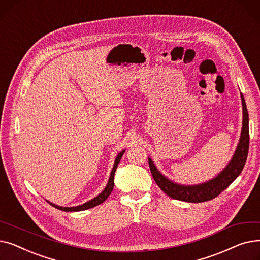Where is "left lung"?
<instances>
[{"label": "left lung", "mask_w": 260, "mask_h": 260, "mask_svg": "<svg viewBox=\"0 0 260 260\" xmlns=\"http://www.w3.org/2000/svg\"><path fill=\"white\" fill-rule=\"evenodd\" d=\"M241 101L243 109V121L238 146L228 167L219 175L215 177L214 179L199 185L177 184L170 181L162 174H160V172L156 169L153 161L148 158V165L149 169H151V173L153 175L154 180L168 196H170L173 199L182 200L186 202L209 201L217 197L220 193H222L223 190L239 176L245 165V161H247L250 144L249 114L242 93Z\"/></svg>", "instance_id": "8db88e82"}]
</instances>
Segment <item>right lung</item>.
I'll use <instances>...</instances> for the list:
<instances>
[{"label": "right lung", "instance_id": "add662e5", "mask_svg": "<svg viewBox=\"0 0 260 260\" xmlns=\"http://www.w3.org/2000/svg\"><path fill=\"white\" fill-rule=\"evenodd\" d=\"M124 152H125V151L121 152V153L117 156V158H116V160H115L114 168H113L112 173H111V177H109V179H108V183H107L106 187L104 188L103 192H102L101 194H99L97 197H94L93 199H91L90 201H87L86 203L81 204V206L73 207V208L58 207V206H54L53 203H50L51 206L54 207V208L59 209V210H61V211H64V212H78V211H84V210H87V209H91V208H93V207H97V206H99V204H101L102 202H104V201L107 199V197H108L109 195H111L112 190H113V188H114V177H115V172H116V170H117V167H118V165H119V162H120V160H121L123 154H124Z\"/></svg>", "mask_w": 260, "mask_h": 260}]
</instances>
